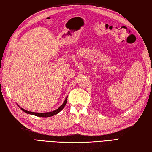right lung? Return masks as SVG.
I'll return each instance as SVG.
<instances>
[{
	"label": "right lung",
	"mask_w": 152,
	"mask_h": 152,
	"mask_svg": "<svg viewBox=\"0 0 152 152\" xmlns=\"http://www.w3.org/2000/svg\"><path fill=\"white\" fill-rule=\"evenodd\" d=\"M66 102H67V98L66 99L65 101H64V103L61 105V106L58 108V109H56L53 111L51 112H49V113H35V112H31V111H28L27 110H25L22 108H20V109L22 110H23L25 113H28V114H31L33 115H35V116L37 117H51L53 115H55L56 114H58V113H60L61 110L64 109V107H65V105L66 104Z\"/></svg>",
	"instance_id": "obj_1"
}]
</instances>
